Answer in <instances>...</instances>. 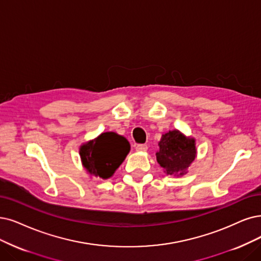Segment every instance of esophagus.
I'll use <instances>...</instances> for the list:
<instances>
[{
	"mask_svg": "<svg viewBox=\"0 0 261 261\" xmlns=\"http://www.w3.org/2000/svg\"><path fill=\"white\" fill-rule=\"evenodd\" d=\"M147 145H145V144H138V145L136 146V149L139 150V151H146L147 150Z\"/></svg>",
	"mask_w": 261,
	"mask_h": 261,
	"instance_id": "34e87169",
	"label": "esophagus"
}]
</instances>
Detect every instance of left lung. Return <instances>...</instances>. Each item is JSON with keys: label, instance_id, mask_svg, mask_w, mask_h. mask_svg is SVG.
Returning <instances> with one entry per match:
<instances>
[{"label": "left lung", "instance_id": "obj_1", "mask_svg": "<svg viewBox=\"0 0 261 261\" xmlns=\"http://www.w3.org/2000/svg\"><path fill=\"white\" fill-rule=\"evenodd\" d=\"M157 161L168 174L182 175L196 157L194 139H187L177 130L163 134L159 142Z\"/></svg>", "mask_w": 261, "mask_h": 261}]
</instances>
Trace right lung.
Here are the masks:
<instances>
[{
  "mask_svg": "<svg viewBox=\"0 0 261 261\" xmlns=\"http://www.w3.org/2000/svg\"><path fill=\"white\" fill-rule=\"evenodd\" d=\"M129 150L130 144L123 137L105 132L81 147V157L90 174L109 178L121 165Z\"/></svg>",
  "mask_w": 261,
  "mask_h": 261,
  "instance_id": "right-lung-1",
  "label": "right lung"
}]
</instances>
